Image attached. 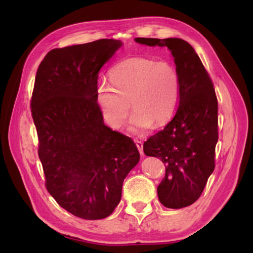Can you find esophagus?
Listing matches in <instances>:
<instances>
[{"label":"esophagus","mask_w":253,"mask_h":253,"mask_svg":"<svg viewBox=\"0 0 253 253\" xmlns=\"http://www.w3.org/2000/svg\"><path fill=\"white\" fill-rule=\"evenodd\" d=\"M135 142H136V146L139 150V152H140L141 155H143V142L141 140H138V139H135Z\"/></svg>","instance_id":"34e87169"}]
</instances>
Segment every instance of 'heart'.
<instances>
[{"label": "heart", "mask_w": 253, "mask_h": 253, "mask_svg": "<svg viewBox=\"0 0 253 253\" xmlns=\"http://www.w3.org/2000/svg\"><path fill=\"white\" fill-rule=\"evenodd\" d=\"M110 83L100 84L95 96L105 122L113 128L124 125L130 103L135 110L130 120L135 131L152 122L157 126L166 124L178 104L179 74L169 61L128 57L111 69Z\"/></svg>", "instance_id": "heart-1"}]
</instances>
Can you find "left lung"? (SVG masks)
Wrapping results in <instances>:
<instances>
[{
	"instance_id": "8db88e82",
	"label": "left lung",
	"mask_w": 253,
	"mask_h": 253,
	"mask_svg": "<svg viewBox=\"0 0 253 253\" xmlns=\"http://www.w3.org/2000/svg\"><path fill=\"white\" fill-rule=\"evenodd\" d=\"M135 41L168 46L179 74V105L173 120L143 143V152L165 165V176L158 186L160 202L169 209L185 208L198 200L215 169V89L201 60L185 40L136 38Z\"/></svg>"
}]
</instances>
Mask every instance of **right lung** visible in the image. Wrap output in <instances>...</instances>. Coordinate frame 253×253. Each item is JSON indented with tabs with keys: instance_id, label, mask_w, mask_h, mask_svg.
Listing matches in <instances>:
<instances>
[{
	"instance_id": "add662e5",
	"label": "right lung",
	"mask_w": 253,
	"mask_h": 253,
	"mask_svg": "<svg viewBox=\"0 0 253 253\" xmlns=\"http://www.w3.org/2000/svg\"><path fill=\"white\" fill-rule=\"evenodd\" d=\"M121 46L100 39L51 50L30 101L46 190L73 215L91 221L113 213L140 159L131 138L104 125L95 96L101 67Z\"/></svg>"
}]
</instances>
